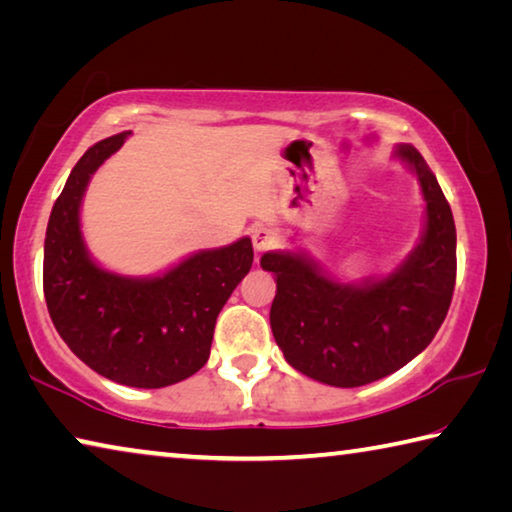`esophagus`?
<instances>
[{"instance_id": "esophagus-1", "label": "esophagus", "mask_w": 512, "mask_h": 512, "mask_svg": "<svg viewBox=\"0 0 512 512\" xmlns=\"http://www.w3.org/2000/svg\"><path fill=\"white\" fill-rule=\"evenodd\" d=\"M277 232L273 228H268V225H257L253 228V248L257 253H266V250H271L277 246Z\"/></svg>"}]
</instances>
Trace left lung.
<instances>
[{
  "instance_id": "left-lung-1",
  "label": "left lung",
  "mask_w": 512,
  "mask_h": 512,
  "mask_svg": "<svg viewBox=\"0 0 512 512\" xmlns=\"http://www.w3.org/2000/svg\"><path fill=\"white\" fill-rule=\"evenodd\" d=\"M395 158L420 180L424 232L386 277L345 284L307 253L275 250L262 268L277 282L271 329L289 366L329 386L370 384L406 366L443 325L456 284V225L436 176L418 149L400 144Z\"/></svg>"
}]
</instances>
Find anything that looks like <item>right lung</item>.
Returning <instances> with one entry per match:
<instances>
[{"label":"right lung","mask_w":512,"mask_h":512,"mask_svg":"<svg viewBox=\"0 0 512 512\" xmlns=\"http://www.w3.org/2000/svg\"><path fill=\"white\" fill-rule=\"evenodd\" d=\"M128 133L83 153L56 198L45 237L42 287L60 339L85 366L135 388L178 384L210 359L216 316L253 266L248 237L198 250L169 271L128 277L94 262L81 232L83 194Z\"/></svg>","instance_id":"right-lung-1"}]
</instances>
